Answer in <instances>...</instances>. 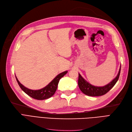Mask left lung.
Masks as SVG:
<instances>
[{
    "instance_id": "obj_1",
    "label": "left lung",
    "mask_w": 132,
    "mask_h": 132,
    "mask_svg": "<svg viewBox=\"0 0 132 132\" xmlns=\"http://www.w3.org/2000/svg\"><path fill=\"white\" fill-rule=\"evenodd\" d=\"M121 67H120L117 77L112 81L103 86H96L91 85V84L85 80L79 73L78 85L79 89L84 94L89 96H100L106 94L112 88L118 81L121 72Z\"/></svg>"
}]
</instances>
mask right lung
I'll list each match as a JSON object with an SVG mask.
<instances>
[{
	"label": "right lung",
	"mask_w": 132,
	"mask_h": 132,
	"mask_svg": "<svg viewBox=\"0 0 132 132\" xmlns=\"http://www.w3.org/2000/svg\"><path fill=\"white\" fill-rule=\"evenodd\" d=\"M67 73L68 71H65L64 72L60 73L46 86L41 89L37 90H31L27 88L20 82L16 76L15 77L20 88L27 95L33 98L38 100H45L52 96L57 90L59 80L63 77L64 75H65Z\"/></svg>",
	"instance_id": "1"
}]
</instances>
